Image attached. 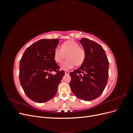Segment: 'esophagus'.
Wrapping results in <instances>:
<instances>
[{
	"instance_id": "1",
	"label": "esophagus",
	"mask_w": 133,
	"mask_h": 133,
	"mask_svg": "<svg viewBox=\"0 0 133 133\" xmlns=\"http://www.w3.org/2000/svg\"><path fill=\"white\" fill-rule=\"evenodd\" d=\"M65 74H69V71H68V70H65Z\"/></svg>"
}]
</instances>
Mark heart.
I'll return each instance as SVG.
<instances>
[{
	"label": "heart",
	"instance_id": "b5f03b06",
	"mask_svg": "<svg viewBox=\"0 0 133 133\" xmlns=\"http://www.w3.org/2000/svg\"><path fill=\"white\" fill-rule=\"evenodd\" d=\"M79 44L74 41H68L62 44L61 48L56 47L54 51V59L56 63H61L66 58L67 59L61 65L64 70L73 68L76 64L80 65L83 63L85 58V50L79 46Z\"/></svg>",
	"mask_w": 133,
	"mask_h": 133
}]
</instances>
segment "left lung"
<instances>
[{"label":"left lung","mask_w":133,"mask_h":133,"mask_svg":"<svg viewBox=\"0 0 133 133\" xmlns=\"http://www.w3.org/2000/svg\"><path fill=\"white\" fill-rule=\"evenodd\" d=\"M85 50V58L78 69L69 73L70 87L78 98L90 101L102 94L108 79L109 61L103 47L87 38L80 41Z\"/></svg>","instance_id":"left-lung-1"}]
</instances>
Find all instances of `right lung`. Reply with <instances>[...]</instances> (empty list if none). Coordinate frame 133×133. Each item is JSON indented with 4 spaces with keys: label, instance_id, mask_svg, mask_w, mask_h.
<instances>
[{
    "label": "right lung",
    "instance_id": "add662e5",
    "mask_svg": "<svg viewBox=\"0 0 133 133\" xmlns=\"http://www.w3.org/2000/svg\"><path fill=\"white\" fill-rule=\"evenodd\" d=\"M58 39H41L28 47L20 60L19 80L26 96L33 101L42 103L55 95L64 70L54 59ZM55 72V75L51 74Z\"/></svg>",
    "mask_w": 133,
    "mask_h": 133
}]
</instances>
